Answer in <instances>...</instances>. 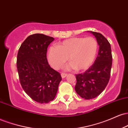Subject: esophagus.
Listing matches in <instances>:
<instances>
[{
    "mask_svg": "<svg viewBox=\"0 0 128 128\" xmlns=\"http://www.w3.org/2000/svg\"><path fill=\"white\" fill-rule=\"evenodd\" d=\"M61 77H62V78H66V76H67V73H61Z\"/></svg>",
    "mask_w": 128,
    "mask_h": 128,
    "instance_id": "1",
    "label": "esophagus"
}]
</instances>
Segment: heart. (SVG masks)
I'll list each match as a JSON object with an SVG mask.
<instances>
[{"mask_svg": "<svg viewBox=\"0 0 128 128\" xmlns=\"http://www.w3.org/2000/svg\"><path fill=\"white\" fill-rule=\"evenodd\" d=\"M98 50V43L94 38H71L59 42L56 46L50 47L48 59L50 66L56 70L61 68L68 59L70 62L65 66V70H84L94 62Z\"/></svg>", "mask_w": 128, "mask_h": 128, "instance_id": "1", "label": "heart"}]
</instances>
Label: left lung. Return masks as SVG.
I'll list each match as a JSON object with an SVG mask.
<instances>
[{"label":"left lung","mask_w":128,"mask_h":128,"mask_svg":"<svg viewBox=\"0 0 128 128\" xmlns=\"http://www.w3.org/2000/svg\"><path fill=\"white\" fill-rule=\"evenodd\" d=\"M88 32L96 37L99 52L94 64L88 70L76 74L74 89L82 98L88 100L96 98L106 88L111 74L112 54L111 45L105 36L98 32Z\"/></svg>","instance_id":"left-lung-1"}]
</instances>
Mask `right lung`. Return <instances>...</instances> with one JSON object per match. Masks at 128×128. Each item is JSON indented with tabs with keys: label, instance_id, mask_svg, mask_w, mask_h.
Returning a JSON list of instances; mask_svg holds the SVG:
<instances>
[{
	"label": "right lung",
	"instance_id": "add662e5",
	"mask_svg": "<svg viewBox=\"0 0 128 128\" xmlns=\"http://www.w3.org/2000/svg\"><path fill=\"white\" fill-rule=\"evenodd\" d=\"M54 38L35 34L26 38L17 54V67L21 86L31 99L40 104H48L55 99L61 74L50 66L47 50Z\"/></svg>",
	"mask_w": 128,
	"mask_h": 128
}]
</instances>
